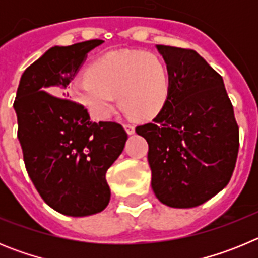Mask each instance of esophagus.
<instances>
[{"label": "esophagus", "mask_w": 258, "mask_h": 258, "mask_svg": "<svg viewBox=\"0 0 258 258\" xmlns=\"http://www.w3.org/2000/svg\"><path fill=\"white\" fill-rule=\"evenodd\" d=\"M124 129L127 134H134V132H136V127L133 124H124Z\"/></svg>", "instance_id": "1"}]
</instances>
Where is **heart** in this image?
I'll use <instances>...</instances> for the list:
<instances>
[{
    "instance_id": "obj_1",
    "label": "heart",
    "mask_w": 258,
    "mask_h": 258,
    "mask_svg": "<svg viewBox=\"0 0 258 258\" xmlns=\"http://www.w3.org/2000/svg\"><path fill=\"white\" fill-rule=\"evenodd\" d=\"M172 76L168 64L156 54L111 51L89 67V75L71 80L68 94L97 120H106L116 102L134 118H152L169 101Z\"/></svg>"
}]
</instances>
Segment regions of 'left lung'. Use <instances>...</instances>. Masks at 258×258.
<instances>
[{"label": "left lung", "mask_w": 258, "mask_h": 258, "mask_svg": "<svg viewBox=\"0 0 258 258\" xmlns=\"http://www.w3.org/2000/svg\"><path fill=\"white\" fill-rule=\"evenodd\" d=\"M172 76L169 101L136 127L149 143L155 195L194 208L226 187L235 168L239 127L220 75L197 51L157 45Z\"/></svg>", "instance_id": "8db88e82"}]
</instances>
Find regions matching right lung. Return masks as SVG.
<instances>
[{"label": "right lung", "instance_id": "right-lung-1", "mask_svg": "<svg viewBox=\"0 0 258 258\" xmlns=\"http://www.w3.org/2000/svg\"><path fill=\"white\" fill-rule=\"evenodd\" d=\"M103 42L50 47L23 72L14 102L29 178L47 206L71 217L108 206L106 172L127 140L120 124L92 121L88 111L66 99L64 90L88 52Z\"/></svg>", "mask_w": 258, "mask_h": 258}]
</instances>
